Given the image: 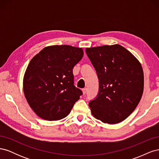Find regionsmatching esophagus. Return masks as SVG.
Returning <instances> with one entry per match:
<instances>
[{
    "mask_svg": "<svg viewBox=\"0 0 159 159\" xmlns=\"http://www.w3.org/2000/svg\"><path fill=\"white\" fill-rule=\"evenodd\" d=\"M82 92H83V94L85 95L86 93V92H87V89H86V88L82 89Z\"/></svg>",
    "mask_w": 159,
    "mask_h": 159,
    "instance_id": "obj_1",
    "label": "esophagus"
}]
</instances>
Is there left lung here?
<instances>
[{"instance_id":"left-lung-1","label":"left lung","mask_w":159,"mask_h":159,"mask_svg":"<svg viewBox=\"0 0 159 159\" xmlns=\"http://www.w3.org/2000/svg\"><path fill=\"white\" fill-rule=\"evenodd\" d=\"M97 72L99 88L89 107L93 117L105 123L123 121L141 99L144 75L139 61L121 45H105L85 50Z\"/></svg>"}]
</instances>
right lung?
Wrapping results in <instances>:
<instances>
[{"instance_id": "obj_1", "label": "right lung", "mask_w": 159, "mask_h": 159, "mask_svg": "<svg viewBox=\"0 0 159 159\" xmlns=\"http://www.w3.org/2000/svg\"><path fill=\"white\" fill-rule=\"evenodd\" d=\"M83 56L81 48L54 45L32 57L24 75L23 89L38 117L56 121L68 116L82 94L74 85L73 68Z\"/></svg>"}]
</instances>
